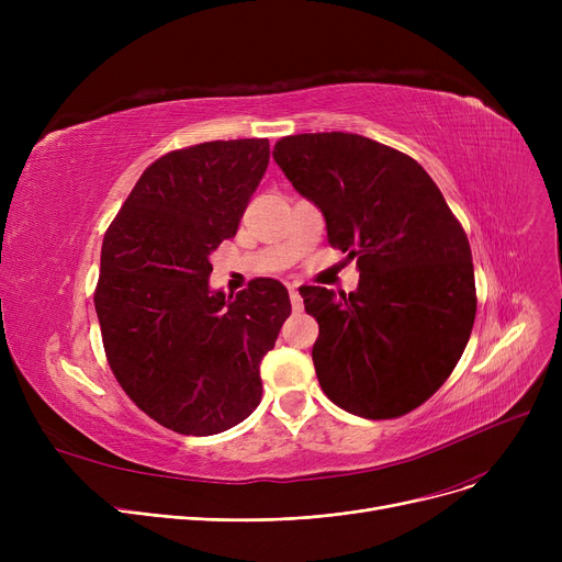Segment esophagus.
I'll return each instance as SVG.
<instances>
[{"instance_id": "34e87169", "label": "esophagus", "mask_w": 562, "mask_h": 562, "mask_svg": "<svg viewBox=\"0 0 562 562\" xmlns=\"http://www.w3.org/2000/svg\"><path fill=\"white\" fill-rule=\"evenodd\" d=\"M289 299H291L293 312H303V296H301V291H299V284H291L289 286Z\"/></svg>"}]
</instances>
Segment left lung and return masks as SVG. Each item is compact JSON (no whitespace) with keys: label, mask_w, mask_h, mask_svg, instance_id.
I'll list each match as a JSON object with an SVG mask.
<instances>
[{"label":"left lung","mask_w":562,"mask_h":562,"mask_svg":"<svg viewBox=\"0 0 562 562\" xmlns=\"http://www.w3.org/2000/svg\"><path fill=\"white\" fill-rule=\"evenodd\" d=\"M273 159L326 216L328 244L358 259L360 284L301 291L326 396L364 419H396L451 375L476 318L460 221L412 157L360 134L284 136Z\"/></svg>","instance_id":"1"}]
</instances>
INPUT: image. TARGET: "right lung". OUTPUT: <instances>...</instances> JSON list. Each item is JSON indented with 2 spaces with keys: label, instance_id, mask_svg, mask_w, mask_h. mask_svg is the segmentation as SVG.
Returning a JSON list of instances; mask_svg holds the SVG:
<instances>
[{
  "label": "right lung",
  "instance_id": "obj_1",
  "mask_svg": "<svg viewBox=\"0 0 562 562\" xmlns=\"http://www.w3.org/2000/svg\"><path fill=\"white\" fill-rule=\"evenodd\" d=\"M269 166V140H210L147 166L109 225L95 312L125 394L180 435H216L261 401V358L291 314L289 293L257 278L225 299L210 255L236 234Z\"/></svg>",
  "mask_w": 562,
  "mask_h": 562
}]
</instances>
